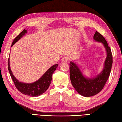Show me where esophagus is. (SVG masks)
<instances>
[{"label": "esophagus", "mask_w": 122, "mask_h": 122, "mask_svg": "<svg viewBox=\"0 0 122 122\" xmlns=\"http://www.w3.org/2000/svg\"><path fill=\"white\" fill-rule=\"evenodd\" d=\"M68 60V59L67 57H63L61 59V62L63 63L67 62Z\"/></svg>", "instance_id": "34e87169"}]
</instances>
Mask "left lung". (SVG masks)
Here are the masks:
<instances>
[{
    "label": "left lung",
    "mask_w": 122,
    "mask_h": 122,
    "mask_svg": "<svg viewBox=\"0 0 122 122\" xmlns=\"http://www.w3.org/2000/svg\"><path fill=\"white\" fill-rule=\"evenodd\" d=\"M95 40L102 42L106 47L107 56L104 68L100 74L93 78H86L82 75L78 67L73 62L69 64L70 78L73 86L81 95L90 97L100 92L108 80L112 64V55L110 47L106 39L100 33L96 31L94 36Z\"/></svg>",
    "instance_id": "1"
}]
</instances>
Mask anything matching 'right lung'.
Returning <instances> with one entry per match:
<instances>
[{
  "label": "right lung",
  "mask_w": 122,
  "mask_h": 122,
  "mask_svg": "<svg viewBox=\"0 0 122 122\" xmlns=\"http://www.w3.org/2000/svg\"><path fill=\"white\" fill-rule=\"evenodd\" d=\"M27 33V30H24L14 39L12 42V46L15 44L16 42L19 40L21 37ZM58 65H54L48 69L46 73L38 81L32 83H25L22 82H19L15 78L12 74V72L10 68V59L9 57L8 60V69H9V73L10 74L12 80L14 83L16 89L23 94L32 97H36L46 92L48 88L49 85L51 81V77L52 74L56 70Z\"/></svg>",
  "instance_id": "add662e5"
}]
</instances>
